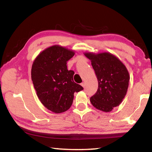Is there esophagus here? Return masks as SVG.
Instances as JSON below:
<instances>
[{
  "label": "esophagus",
  "mask_w": 152,
  "mask_h": 152,
  "mask_svg": "<svg viewBox=\"0 0 152 152\" xmlns=\"http://www.w3.org/2000/svg\"><path fill=\"white\" fill-rule=\"evenodd\" d=\"M85 82H82V83H81V86H82V87H84H84H85Z\"/></svg>",
  "instance_id": "1"
}]
</instances>
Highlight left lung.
Returning <instances> with one entry per match:
<instances>
[{
  "mask_svg": "<svg viewBox=\"0 0 152 152\" xmlns=\"http://www.w3.org/2000/svg\"><path fill=\"white\" fill-rule=\"evenodd\" d=\"M91 61L99 87L91 99V104L103 112L119 106L127 92L130 76L127 68L117 56L109 52H85Z\"/></svg>",
  "mask_w": 152,
  "mask_h": 152,
  "instance_id": "left-lung-1",
  "label": "left lung"
}]
</instances>
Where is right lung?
Wrapping results in <instances>:
<instances>
[{"label": "right lung", "instance_id": "right-lung-1", "mask_svg": "<svg viewBox=\"0 0 152 152\" xmlns=\"http://www.w3.org/2000/svg\"><path fill=\"white\" fill-rule=\"evenodd\" d=\"M75 54L74 51L60 45L45 49L33 61L31 80L40 102L54 113L70 109L74 92L83 87L73 80L74 72L67 69V61Z\"/></svg>", "mask_w": 152, "mask_h": 152}]
</instances>
